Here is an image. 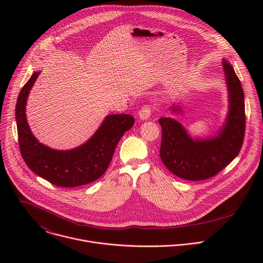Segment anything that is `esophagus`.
<instances>
[{"instance_id":"1","label":"esophagus","mask_w":263,"mask_h":263,"mask_svg":"<svg viewBox=\"0 0 263 263\" xmlns=\"http://www.w3.org/2000/svg\"><path fill=\"white\" fill-rule=\"evenodd\" d=\"M151 112H152V109H151V107H149V105H143L138 112L139 119L142 121L147 120L149 118V116H151Z\"/></svg>"}]
</instances>
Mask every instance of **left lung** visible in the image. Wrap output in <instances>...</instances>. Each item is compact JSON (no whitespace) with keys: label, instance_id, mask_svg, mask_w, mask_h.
<instances>
[{"label":"left lung","instance_id":"8db88e82","mask_svg":"<svg viewBox=\"0 0 263 263\" xmlns=\"http://www.w3.org/2000/svg\"><path fill=\"white\" fill-rule=\"evenodd\" d=\"M222 66L229 92V112L217 135L208 139L192 138L175 119H159L162 129L159 154L163 164L179 178L190 181L211 178L230 164L241 149L246 131L245 95L232 65L223 59ZM171 110L177 114L181 107L173 105Z\"/></svg>","mask_w":263,"mask_h":263}]
</instances>
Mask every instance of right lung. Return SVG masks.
Returning <instances> with one entry per match:
<instances>
[{
    "label": "right lung",
    "instance_id": "right-lung-1",
    "mask_svg": "<svg viewBox=\"0 0 263 263\" xmlns=\"http://www.w3.org/2000/svg\"><path fill=\"white\" fill-rule=\"evenodd\" d=\"M39 76L40 71L33 72L22 88L15 106L18 144L24 161L33 173L56 186L77 187L98 180L108 168L120 139L134 125V118L130 115L106 117L91 138L68 151L46 146L34 137L26 118L27 98Z\"/></svg>",
    "mask_w": 263,
    "mask_h": 263
}]
</instances>
